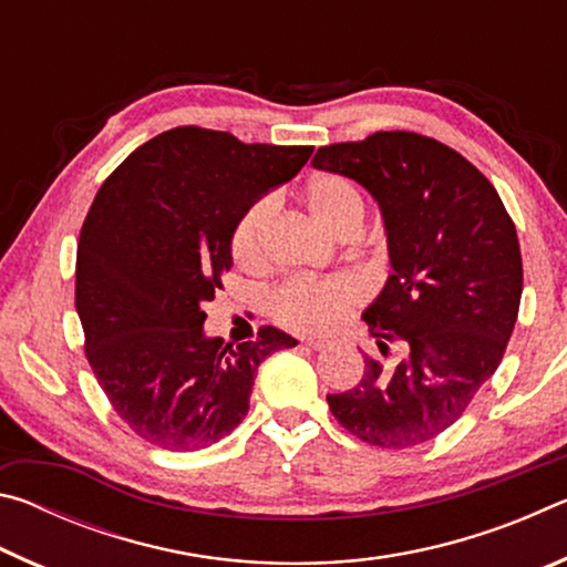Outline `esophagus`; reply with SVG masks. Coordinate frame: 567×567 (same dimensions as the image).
I'll use <instances>...</instances> for the list:
<instances>
[{"label": "esophagus", "mask_w": 567, "mask_h": 567, "mask_svg": "<svg viewBox=\"0 0 567 567\" xmlns=\"http://www.w3.org/2000/svg\"><path fill=\"white\" fill-rule=\"evenodd\" d=\"M305 344H307V348H310V350H324V348H328V340H320V338H307V340H305Z\"/></svg>", "instance_id": "1"}]
</instances>
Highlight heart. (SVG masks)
Segmentation results:
<instances>
[{"mask_svg":"<svg viewBox=\"0 0 567 567\" xmlns=\"http://www.w3.org/2000/svg\"><path fill=\"white\" fill-rule=\"evenodd\" d=\"M305 205L318 225L330 235L358 233L364 219V199L348 177L318 175L307 182ZM272 213V199H255L235 223L229 252L239 267H255L262 260V229ZM358 302V287L348 277L307 280L295 277L267 295V310L285 328L297 332L328 330L340 315Z\"/></svg>","mask_w":567,"mask_h":567,"instance_id":"heart-1","label":"heart"}]
</instances>
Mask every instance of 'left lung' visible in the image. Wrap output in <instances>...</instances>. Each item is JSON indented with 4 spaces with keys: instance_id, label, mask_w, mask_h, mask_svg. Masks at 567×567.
<instances>
[{
    "instance_id": "8db88e82",
    "label": "left lung",
    "mask_w": 567,
    "mask_h": 567,
    "mask_svg": "<svg viewBox=\"0 0 567 567\" xmlns=\"http://www.w3.org/2000/svg\"><path fill=\"white\" fill-rule=\"evenodd\" d=\"M312 167L378 199L392 267L362 312L382 358L364 354L358 385L328 405L368 445L427 443L467 410L513 334L523 295L513 219L483 172L415 132L320 147Z\"/></svg>"
}]
</instances>
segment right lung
Returning a JSON list of instances; mask_svg holds the SVG:
<instances>
[{"label":"right lung","mask_w":567,"mask_h":567,"mask_svg":"<svg viewBox=\"0 0 567 567\" xmlns=\"http://www.w3.org/2000/svg\"><path fill=\"white\" fill-rule=\"evenodd\" d=\"M310 155L312 147L175 127L134 150L100 187L76 245L74 305L94 378L147 443L189 453L223 440L247 415L260 362L297 344L260 328L257 340L223 348L205 334L203 305L233 267L239 215Z\"/></svg>","instance_id":"add662e5"}]
</instances>
